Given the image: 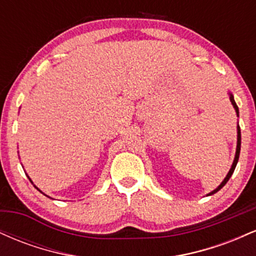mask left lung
Returning a JSON list of instances; mask_svg holds the SVG:
<instances>
[{
    "mask_svg": "<svg viewBox=\"0 0 256 256\" xmlns=\"http://www.w3.org/2000/svg\"><path fill=\"white\" fill-rule=\"evenodd\" d=\"M228 95H230V101H231V104H232V106H234V110H236V113H237V116H238V114H240V112H238V107H237V104H236V102H234V95H232L231 92H228ZM240 126H237V148H236V155H234V162H232V166H231V168H230V171H228V176H226L225 177V179L222 182V184L219 185L218 188H216V189H214L212 192H210L208 194V196L210 195H213V194H216V192H218L220 189H222V186H224V185L228 183V179L231 178V176H232V173H234V168H236V165H237V162H238V158H240Z\"/></svg>",
    "mask_w": 256,
    "mask_h": 256,
    "instance_id": "1",
    "label": "left lung"
}]
</instances>
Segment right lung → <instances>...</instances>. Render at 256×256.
Listing matches in <instances>:
<instances>
[{"label":"right lung","mask_w":256,"mask_h":256,"mask_svg":"<svg viewBox=\"0 0 256 256\" xmlns=\"http://www.w3.org/2000/svg\"><path fill=\"white\" fill-rule=\"evenodd\" d=\"M28 179H30V178H28ZM30 182H31V183H32V180H31V179H30ZM34 188H36V189H38L37 186H34ZM38 190H40V189H38Z\"/></svg>","instance_id":"right-lung-1"}]
</instances>
